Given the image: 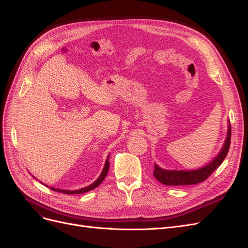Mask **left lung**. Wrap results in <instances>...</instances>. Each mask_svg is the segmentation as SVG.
Listing matches in <instances>:
<instances>
[{"label": "left lung", "instance_id": "left-lung-1", "mask_svg": "<svg viewBox=\"0 0 248 248\" xmlns=\"http://www.w3.org/2000/svg\"><path fill=\"white\" fill-rule=\"evenodd\" d=\"M231 124L228 127V136L224 141V145L221 149L219 154L217 155L214 160H212L207 166L202 167L199 170H168L159 168L154 164V177L158 181L164 185H172V186H181V185H191L198 184L205 180L212 174V172L218 168L222 161L228 155L230 145H231Z\"/></svg>", "mask_w": 248, "mask_h": 248}]
</instances>
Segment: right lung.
Returning <instances> with one entry per match:
<instances>
[{
  "label": "right lung",
  "mask_w": 248,
  "mask_h": 248,
  "mask_svg": "<svg viewBox=\"0 0 248 248\" xmlns=\"http://www.w3.org/2000/svg\"><path fill=\"white\" fill-rule=\"evenodd\" d=\"M108 158H109V155L108 156L106 164H104V168H103V170H102L101 175L98 177V179H97L96 181H95L94 183H92L91 185H89V186L85 187V188H80V189H78V190H64V189L52 188V187H50V188H51L52 190H55V191H59V192H62V193H67V194H79V193H85V192H88V191H90V190H92V189L96 188L97 186L100 185V183L103 181L104 178H106L107 175H108V169H109V161H108Z\"/></svg>",
  "instance_id": "obj_1"
}]
</instances>
